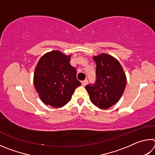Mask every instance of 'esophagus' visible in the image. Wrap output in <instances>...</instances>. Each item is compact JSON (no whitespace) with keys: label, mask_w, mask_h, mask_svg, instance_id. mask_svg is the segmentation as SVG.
I'll return each mask as SVG.
<instances>
[{"label":"esophagus","mask_w":155,"mask_h":155,"mask_svg":"<svg viewBox=\"0 0 155 155\" xmlns=\"http://www.w3.org/2000/svg\"><path fill=\"white\" fill-rule=\"evenodd\" d=\"M87 83H88V81H87V80H84V81H81V85H82V86H85L86 85H87Z\"/></svg>","instance_id":"esophagus-1"}]
</instances>
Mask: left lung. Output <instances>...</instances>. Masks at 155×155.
I'll return each mask as SVG.
<instances>
[{"label": "left lung", "mask_w": 155, "mask_h": 155, "mask_svg": "<svg viewBox=\"0 0 155 155\" xmlns=\"http://www.w3.org/2000/svg\"><path fill=\"white\" fill-rule=\"evenodd\" d=\"M96 64V79L85 89L90 101L98 108L107 109L117 103L127 84V77L120 62L109 54L103 53L93 57Z\"/></svg>", "instance_id": "1"}]
</instances>
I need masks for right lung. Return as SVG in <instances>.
I'll return each mask as SVG.
<instances>
[{
    "label": "right lung",
    "instance_id": "1",
    "mask_svg": "<svg viewBox=\"0 0 155 155\" xmlns=\"http://www.w3.org/2000/svg\"><path fill=\"white\" fill-rule=\"evenodd\" d=\"M70 61V55L59 51L47 52L39 60L33 83L44 104L57 108L64 106L71 100L75 89L81 85Z\"/></svg>",
    "mask_w": 155,
    "mask_h": 155
}]
</instances>
